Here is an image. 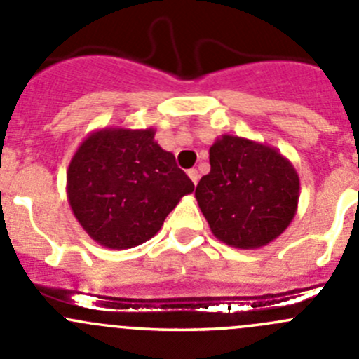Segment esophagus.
I'll return each mask as SVG.
<instances>
[{
	"label": "esophagus",
	"instance_id": "34e87169",
	"mask_svg": "<svg viewBox=\"0 0 359 359\" xmlns=\"http://www.w3.org/2000/svg\"><path fill=\"white\" fill-rule=\"evenodd\" d=\"M187 175H189V179L193 180V184H194V186H196L198 180H200V173H198V170H194V168L187 170Z\"/></svg>",
	"mask_w": 359,
	"mask_h": 359
}]
</instances>
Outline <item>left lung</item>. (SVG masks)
I'll return each instance as SVG.
<instances>
[{
  "instance_id": "obj_1",
  "label": "left lung",
  "mask_w": 359,
  "mask_h": 359,
  "mask_svg": "<svg viewBox=\"0 0 359 359\" xmlns=\"http://www.w3.org/2000/svg\"><path fill=\"white\" fill-rule=\"evenodd\" d=\"M194 196L217 240L253 250L290 226L300 180L290 159L274 147L224 133L210 147V173Z\"/></svg>"
}]
</instances>
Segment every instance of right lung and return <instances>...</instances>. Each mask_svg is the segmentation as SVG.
Instances as JSON below:
<instances>
[{"label":"right lung","instance_id":"1","mask_svg":"<svg viewBox=\"0 0 359 359\" xmlns=\"http://www.w3.org/2000/svg\"><path fill=\"white\" fill-rule=\"evenodd\" d=\"M154 133L126 126L95 130L69 163V205L79 226L102 247L126 250L151 240L180 198L194 191Z\"/></svg>","mask_w":359,"mask_h":359}]
</instances>
